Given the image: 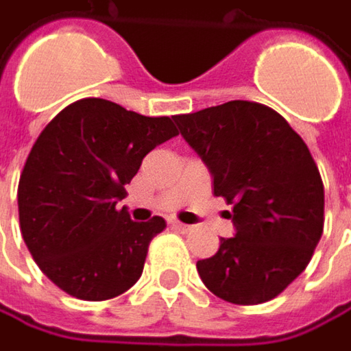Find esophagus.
Returning <instances> with one entry per match:
<instances>
[{"instance_id": "obj_1", "label": "esophagus", "mask_w": 351, "mask_h": 351, "mask_svg": "<svg viewBox=\"0 0 351 351\" xmlns=\"http://www.w3.org/2000/svg\"><path fill=\"white\" fill-rule=\"evenodd\" d=\"M171 226H173L175 230H178V232H182V234H189V232H192V230H194V226L182 223V221H178V220H171Z\"/></svg>"}]
</instances>
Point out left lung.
I'll return each instance as SVG.
<instances>
[{
  "instance_id": "1",
  "label": "left lung",
  "mask_w": 351,
  "mask_h": 351,
  "mask_svg": "<svg viewBox=\"0 0 351 351\" xmlns=\"http://www.w3.org/2000/svg\"><path fill=\"white\" fill-rule=\"evenodd\" d=\"M184 141L232 204L236 236L196 263L210 293L234 304L267 302L306 269L324 230V184L306 143L257 101L234 99L175 115Z\"/></svg>"
}]
</instances>
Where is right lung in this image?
I'll return each instance as SVG.
<instances>
[{"instance_id":"right-lung-1","label":"right lung","mask_w":351,"mask_h":351,"mask_svg":"<svg viewBox=\"0 0 351 351\" xmlns=\"http://www.w3.org/2000/svg\"><path fill=\"white\" fill-rule=\"evenodd\" d=\"M175 135L171 117L101 98L70 104L40 131L19 178V226L38 269L70 297L108 300L141 277L167 223L133 221L117 202L147 153Z\"/></svg>"}]
</instances>
